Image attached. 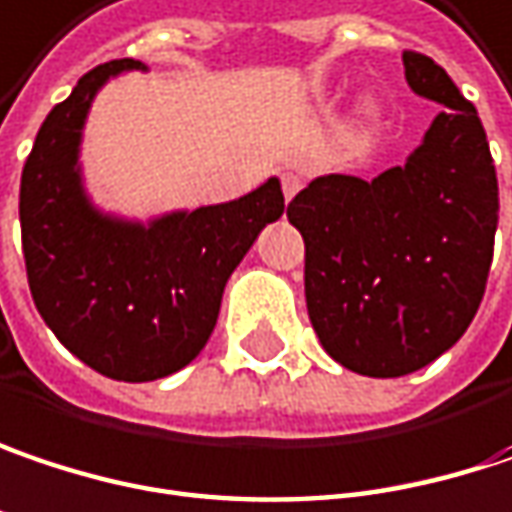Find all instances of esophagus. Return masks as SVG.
I'll return each mask as SVG.
<instances>
[{"label": "esophagus", "mask_w": 512, "mask_h": 512, "mask_svg": "<svg viewBox=\"0 0 512 512\" xmlns=\"http://www.w3.org/2000/svg\"><path fill=\"white\" fill-rule=\"evenodd\" d=\"M281 190L287 196V202L302 190V175L299 172H281Z\"/></svg>", "instance_id": "1"}]
</instances>
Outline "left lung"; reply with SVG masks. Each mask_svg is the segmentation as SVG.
Segmentation results:
<instances>
[{"instance_id":"left-lung-1","label":"left lung","mask_w":512,"mask_h":512,"mask_svg":"<svg viewBox=\"0 0 512 512\" xmlns=\"http://www.w3.org/2000/svg\"><path fill=\"white\" fill-rule=\"evenodd\" d=\"M404 78L442 105L404 166L372 181L319 175L290 202L304 237V299L340 366L401 378L451 349L487 290L498 178L472 102L428 55L404 52Z\"/></svg>"}]
</instances>
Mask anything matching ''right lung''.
I'll use <instances>...</instances> for the list:
<instances>
[{
	"mask_svg": "<svg viewBox=\"0 0 512 512\" xmlns=\"http://www.w3.org/2000/svg\"><path fill=\"white\" fill-rule=\"evenodd\" d=\"M143 61H108L49 111L23 166L20 225L31 299L43 322L90 369L128 384L184 369L213 334L225 284L257 234L284 213L281 181L222 205L149 222L93 205L81 134L96 93Z\"/></svg>",
	"mask_w": 512,
	"mask_h": 512,
	"instance_id": "obj_1",
	"label": "right lung"
}]
</instances>
